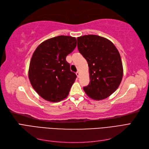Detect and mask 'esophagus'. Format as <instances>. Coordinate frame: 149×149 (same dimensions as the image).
Masks as SVG:
<instances>
[{
	"instance_id": "esophagus-1",
	"label": "esophagus",
	"mask_w": 149,
	"mask_h": 149,
	"mask_svg": "<svg viewBox=\"0 0 149 149\" xmlns=\"http://www.w3.org/2000/svg\"><path fill=\"white\" fill-rule=\"evenodd\" d=\"M76 76H77V77H79V76H80V73H79V71H77L76 73Z\"/></svg>"
}]
</instances>
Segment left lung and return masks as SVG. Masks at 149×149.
Returning <instances> with one entry per match:
<instances>
[{"label": "left lung", "instance_id": "1", "mask_svg": "<svg viewBox=\"0 0 149 149\" xmlns=\"http://www.w3.org/2000/svg\"><path fill=\"white\" fill-rule=\"evenodd\" d=\"M79 53L86 60L90 81L84 87L93 100H102L114 93L123 77V66L118 49L109 40L96 35L77 38Z\"/></svg>", "mask_w": 149, "mask_h": 149}]
</instances>
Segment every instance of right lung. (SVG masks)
<instances>
[{
	"label": "right lung",
	"mask_w": 149,
	"mask_h": 149,
	"mask_svg": "<svg viewBox=\"0 0 149 149\" xmlns=\"http://www.w3.org/2000/svg\"><path fill=\"white\" fill-rule=\"evenodd\" d=\"M77 45L75 37L60 35L40 43L31 56L29 78L31 86L45 100L57 102L69 94L76 75L66 57Z\"/></svg>",
	"instance_id": "right-lung-1"
}]
</instances>
